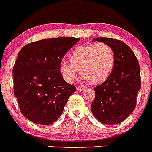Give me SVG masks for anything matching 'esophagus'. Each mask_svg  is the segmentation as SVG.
<instances>
[{
	"instance_id": "1",
	"label": "esophagus",
	"mask_w": 152,
	"mask_h": 152,
	"mask_svg": "<svg viewBox=\"0 0 152 152\" xmlns=\"http://www.w3.org/2000/svg\"><path fill=\"white\" fill-rule=\"evenodd\" d=\"M76 89H77V91H83V90L85 89V86H78V87H76Z\"/></svg>"
}]
</instances>
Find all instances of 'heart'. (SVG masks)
<instances>
[{"mask_svg": "<svg viewBox=\"0 0 152 152\" xmlns=\"http://www.w3.org/2000/svg\"><path fill=\"white\" fill-rule=\"evenodd\" d=\"M70 64L61 61L59 71L67 83H72L79 70L89 83L97 85L105 81L113 69L115 54L110 45L103 42L76 48L70 56Z\"/></svg>", "mask_w": 152, "mask_h": 152, "instance_id": "b5f03b06", "label": "heart"}]
</instances>
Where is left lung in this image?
I'll use <instances>...</instances> for the list:
<instances>
[{
  "instance_id": "obj_1",
  "label": "left lung",
  "mask_w": 152,
  "mask_h": 152,
  "mask_svg": "<svg viewBox=\"0 0 152 152\" xmlns=\"http://www.w3.org/2000/svg\"><path fill=\"white\" fill-rule=\"evenodd\" d=\"M110 45L115 63L106 81L95 87V99L91 106L94 117L103 124H117L126 120L136 106L137 94L141 87L138 60L124 42L111 38H96Z\"/></svg>"
}]
</instances>
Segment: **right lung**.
Here are the masks:
<instances>
[{"label": "right lung", "instance_id": "1", "mask_svg": "<svg viewBox=\"0 0 152 152\" xmlns=\"http://www.w3.org/2000/svg\"><path fill=\"white\" fill-rule=\"evenodd\" d=\"M79 40L73 37L43 39L20 50L12 70L14 94L26 119L48 126L61 115L76 87L64 80L59 65Z\"/></svg>", "mask_w": 152, "mask_h": 152}]
</instances>
